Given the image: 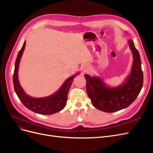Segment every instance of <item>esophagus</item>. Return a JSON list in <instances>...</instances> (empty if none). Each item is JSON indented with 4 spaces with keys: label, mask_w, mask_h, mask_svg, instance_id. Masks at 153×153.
I'll use <instances>...</instances> for the list:
<instances>
[{
    "label": "esophagus",
    "mask_w": 153,
    "mask_h": 153,
    "mask_svg": "<svg viewBox=\"0 0 153 153\" xmlns=\"http://www.w3.org/2000/svg\"><path fill=\"white\" fill-rule=\"evenodd\" d=\"M89 66H87V65H85L84 67V68H83V71H84V72H87V71H89Z\"/></svg>",
    "instance_id": "1"
}]
</instances>
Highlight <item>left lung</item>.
<instances>
[{"label":"left lung","mask_w":153,"mask_h":153,"mask_svg":"<svg viewBox=\"0 0 153 153\" xmlns=\"http://www.w3.org/2000/svg\"><path fill=\"white\" fill-rule=\"evenodd\" d=\"M133 62L130 75L118 87H108L99 77L85 74L86 91L93 106L104 112L111 113L130 106L139 95L143 84V73L138 51L131 40L128 42Z\"/></svg>","instance_id":"8db88e82"}]
</instances>
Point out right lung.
<instances>
[{"instance_id": "obj_1", "label": "right lung", "mask_w": 153, "mask_h": 153, "mask_svg": "<svg viewBox=\"0 0 153 153\" xmlns=\"http://www.w3.org/2000/svg\"><path fill=\"white\" fill-rule=\"evenodd\" d=\"M26 42L18 53L15 64L13 82L15 91L22 103L29 110L42 115H52L62 110L66 105L68 94L71 84L76 74L69 77L64 82L60 89L53 95L45 97L34 98L27 94L20 84L18 78V71L20 59L25 48ZM77 73L76 74H79Z\"/></svg>"}]
</instances>
